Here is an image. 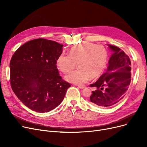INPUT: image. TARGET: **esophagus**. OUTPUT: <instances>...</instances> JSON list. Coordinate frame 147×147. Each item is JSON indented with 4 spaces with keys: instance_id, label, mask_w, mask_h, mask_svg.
Instances as JSON below:
<instances>
[{
    "instance_id": "obj_1",
    "label": "esophagus",
    "mask_w": 147,
    "mask_h": 147,
    "mask_svg": "<svg viewBox=\"0 0 147 147\" xmlns=\"http://www.w3.org/2000/svg\"><path fill=\"white\" fill-rule=\"evenodd\" d=\"M78 88H80V89H84V88H85V86H83V85H79L78 86Z\"/></svg>"
}]
</instances>
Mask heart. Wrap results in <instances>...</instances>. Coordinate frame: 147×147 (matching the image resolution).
<instances>
[{"label":"heart","mask_w":147,"mask_h":147,"mask_svg":"<svg viewBox=\"0 0 147 147\" xmlns=\"http://www.w3.org/2000/svg\"><path fill=\"white\" fill-rule=\"evenodd\" d=\"M109 53L102 45L86 42L75 45L69 55L61 54L57 60V65L64 74L70 73L76 66V70L65 77L67 81L74 84L86 83L91 77L95 79L104 71L108 64Z\"/></svg>","instance_id":"heart-1"}]
</instances>
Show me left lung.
I'll return each mask as SVG.
<instances>
[{"label": "left lung", "mask_w": 147, "mask_h": 147, "mask_svg": "<svg viewBox=\"0 0 147 147\" xmlns=\"http://www.w3.org/2000/svg\"><path fill=\"white\" fill-rule=\"evenodd\" d=\"M113 51L107 71L90 85L92 91L89 101L99 107H109L120 102L125 96L131 81L129 57L117 46L108 45Z\"/></svg>", "instance_id": "left-lung-1"}]
</instances>
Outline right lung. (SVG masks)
<instances>
[{
  "label": "right lung",
  "mask_w": 147,
  "mask_h": 147,
  "mask_svg": "<svg viewBox=\"0 0 147 147\" xmlns=\"http://www.w3.org/2000/svg\"><path fill=\"white\" fill-rule=\"evenodd\" d=\"M63 47L56 42L37 38L20 46L11 59V88L33 111L42 113L55 109L71 86L59 76L57 66Z\"/></svg>",
  "instance_id": "add662e5"
}]
</instances>
